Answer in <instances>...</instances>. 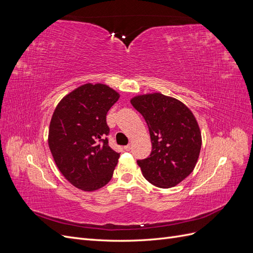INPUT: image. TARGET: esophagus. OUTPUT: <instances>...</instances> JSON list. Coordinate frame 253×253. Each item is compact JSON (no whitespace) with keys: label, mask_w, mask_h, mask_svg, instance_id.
I'll return each instance as SVG.
<instances>
[{"label":"esophagus","mask_w":253,"mask_h":253,"mask_svg":"<svg viewBox=\"0 0 253 253\" xmlns=\"http://www.w3.org/2000/svg\"><path fill=\"white\" fill-rule=\"evenodd\" d=\"M131 148H132V145L131 144H127V145H126V147H125V150L126 151H129V150H131Z\"/></svg>","instance_id":"34e87169"}]
</instances>
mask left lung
<instances>
[{
  "instance_id": "left-lung-1",
  "label": "left lung",
  "mask_w": 253,
  "mask_h": 253,
  "mask_svg": "<svg viewBox=\"0 0 253 253\" xmlns=\"http://www.w3.org/2000/svg\"><path fill=\"white\" fill-rule=\"evenodd\" d=\"M131 103L147 122L150 157L138 160L142 175L158 188H172L192 173L202 148V133L193 113L176 98L151 93Z\"/></svg>"
}]
</instances>
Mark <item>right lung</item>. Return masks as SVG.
Wrapping results in <instances>:
<instances>
[{"mask_svg": "<svg viewBox=\"0 0 253 253\" xmlns=\"http://www.w3.org/2000/svg\"><path fill=\"white\" fill-rule=\"evenodd\" d=\"M118 91L103 83H86L64 96L56 106L48 131V147L59 171L86 192L108 183L118 163L105 136L106 114L118 101Z\"/></svg>", "mask_w": 253, "mask_h": 253, "instance_id": "right-lung-1", "label": "right lung"}]
</instances>
